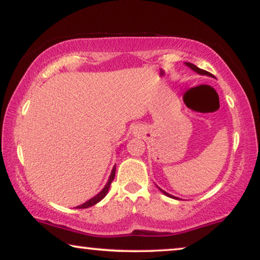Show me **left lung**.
Listing matches in <instances>:
<instances>
[{"instance_id": "obj_1", "label": "left lung", "mask_w": 260, "mask_h": 260, "mask_svg": "<svg viewBox=\"0 0 260 260\" xmlns=\"http://www.w3.org/2000/svg\"><path fill=\"white\" fill-rule=\"evenodd\" d=\"M184 65H186V66H188V67H189V69H190V70H193V71H194V72H197L198 74H201V76H208V77H212V74H211V73H209V72H207V71H204V70L199 69V67H198V66H195V65H194V63H190V62H184ZM157 188H158V189H159V190H161V191H162V193H163V194H165V195H167V197H169V198H173V199H176V200H179V198L174 197V195H170L169 193H167V191H165V190H163V189H161V188H159V187H157Z\"/></svg>"}]
</instances>
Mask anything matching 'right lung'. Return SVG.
<instances>
[{"instance_id": "add662e5", "label": "right lung", "mask_w": 260, "mask_h": 260, "mask_svg": "<svg viewBox=\"0 0 260 260\" xmlns=\"http://www.w3.org/2000/svg\"><path fill=\"white\" fill-rule=\"evenodd\" d=\"M115 174H116V166L112 168L111 174H110V177H109L108 182H106V184L104 186V188H103V189H102L101 191H99V193H98L97 195H95V197L91 198L90 200L86 201V202H84L83 205L77 206L76 208H88V207H92V206H94L95 204H98L99 201L103 200V199L105 198V195L108 194L109 188H110V186H111V182L113 181V179H115Z\"/></svg>"}]
</instances>
